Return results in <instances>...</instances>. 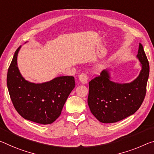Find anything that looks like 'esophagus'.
I'll return each instance as SVG.
<instances>
[{"label":"esophagus","mask_w":154,"mask_h":154,"mask_svg":"<svg viewBox=\"0 0 154 154\" xmlns=\"http://www.w3.org/2000/svg\"><path fill=\"white\" fill-rule=\"evenodd\" d=\"M79 79L80 82H81L83 84H86V83L88 82V76L85 72H83L81 75H79Z\"/></svg>","instance_id":"1"}]
</instances>
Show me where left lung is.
Segmentation results:
<instances>
[{
  "instance_id": "obj_1",
  "label": "left lung",
  "mask_w": 154,
  "mask_h": 154,
  "mask_svg": "<svg viewBox=\"0 0 154 154\" xmlns=\"http://www.w3.org/2000/svg\"><path fill=\"white\" fill-rule=\"evenodd\" d=\"M137 57L142 70L138 77L128 84H119L110 80L108 70L89 82L88 104L92 114L103 123H116L134 114L143 103L147 90L149 64L140 43Z\"/></svg>"
}]
</instances>
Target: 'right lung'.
I'll return each mask as SVG.
<instances>
[{"label":"right lung","instance_id":"right-lung-1","mask_svg":"<svg viewBox=\"0 0 154 154\" xmlns=\"http://www.w3.org/2000/svg\"><path fill=\"white\" fill-rule=\"evenodd\" d=\"M20 46L8 68L7 85L14 108L26 120L47 125L60 116L66 101L75 86L72 76L56 77L50 82L34 84L24 79L17 65Z\"/></svg>","mask_w":154,"mask_h":154}]
</instances>
